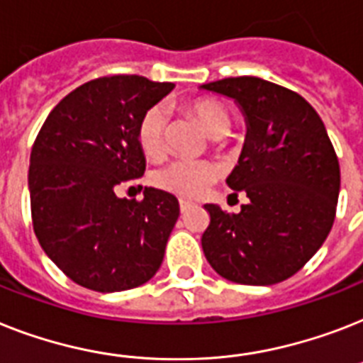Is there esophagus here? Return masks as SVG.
<instances>
[{"mask_svg": "<svg viewBox=\"0 0 363 363\" xmlns=\"http://www.w3.org/2000/svg\"><path fill=\"white\" fill-rule=\"evenodd\" d=\"M179 207H181V212L184 214V212H188L191 208V203L186 201V199H181V201H179Z\"/></svg>", "mask_w": 363, "mask_h": 363, "instance_id": "esophagus-1", "label": "esophagus"}]
</instances>
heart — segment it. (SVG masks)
I'll return each instance as SVG.
<instances>
[{
    "label": "heart",
    "mask_w": 363,
    "mask_h": 363,
    "mask_svg": "<svg viewBox=\"0 0 363 363\" xmlns=\"http://www.w3.org/2000/svg\"><path fill=\"white\" fill-rule=\"evenodd\" d=\"M188 113L205 128L211 138H222L231 128V115L222 102L214 99H196L186 104ZM169 115L164 106H151L138 123V143L149 158H162L166 152V135ZM220 172L208 160H175L160 167L152 182L162 190L181 197L203 196Z\"/></svg>",
    "instance_id": "b5f03b06"
}]
</instances>
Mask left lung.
Here are the masks:
<instances>
[{
    "label": "left lung",
    "mask_w": 363,
    "mask_h": 363,
    "mask_svg": "<svg viewBox=\"0 0 363 363\" xmlns=\"http://www.w3.org/2000/svg\"><path fill=\"white\" fill-rule=\"evenodd\" d=\"M201 87L237 100L248 121L228 184L250 201L238 214L205 205V257L235 284H279L313 257L334 225L341 182L334 145L313 106L287 87L255 76Z\"/></svg>",
    "instance_id": "1"
}]
</instances>
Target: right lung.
Wrapping results in <instances>:
<instances>
[{
  "label": "right lung",
  "mask_w": 363,
  "mask_h": 363,
  "mask_svg": "<svg viewBox=\"0 0 363 363\" xmlns=\"http://www.w3.org/2000/svg\"><path fill=\"white\" fill-rule=\"evenodd\" d=\"M175 87L143 76H102L76 87L44 121L29 158L33 231L74 284L99 293L143 285L164 261L179 218L173 194L117 197L145 173L138 123Z\"/></svg>",
  "instance_id": "obj_1"
}]
</instances>
